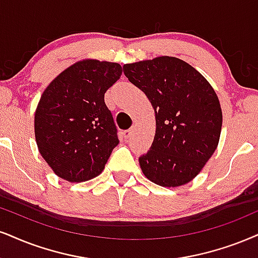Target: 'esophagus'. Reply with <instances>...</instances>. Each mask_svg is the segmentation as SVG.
<instances>
[{
  "label": "esophagus",
  "mask_w": 258,
  "mask_h": 258,
  "mask_svg": "<svg viewBox=\"0 0 258 258\" xmlns=\"http://www.w3.org/2000/svg\"><path fill=\"white\" fill-rule=\"evenodd\" d=\"M133 132H134V129H128V130H124V132H123V138L124 139H126V140H128V139H130V138H132V135H133Z\"/></svg>",
  "instance_id": "obj_1"
}]
</instances>
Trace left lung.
Returning <instances> with one entry per match:
<instances>
[{"label":"left lung","mask_w":258,"mask_h":258,"mask_svg":"<svg viewBox=\"0 0 258 258\" xmlns=\"http://www.w3.org/2000/svg\"><path fill=\"white\" fill-rule=\"evenodd\" d=\"M123 72L155 111L154 141L139 158L142 172L161 186L190 182L218 147L222 112L217 93L195 68L176 57L124 64Z\"/></svg>","instance_id":"left-lung-1"}]
</instances>
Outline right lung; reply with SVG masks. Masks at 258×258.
I'll return each mask as SVG.
<instances>
[{
    "instance_id": "add662e5",
    "label": "right lung",
    "mask_w": 258,
    "mask_h": 258,
    "mask_svg": "<svg viewBox=\"0 0 258 258\" xmlns=\"http://www.w3.org/2000/svg\"><path fill=\"white\" fill-rule=\"evenodd\" d=\"M122 75L118 63L85 59L46 87L34 114L39 152L57 176L85 182L101 173L119 144L104 95Z\"/></svg>"
}]
</instances>
